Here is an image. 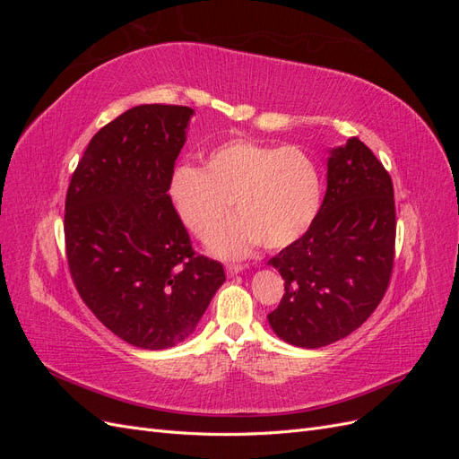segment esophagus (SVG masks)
Segmentation results:
<instances>
[{"label": "esophagus", "instance_id": "esophagus-1", "mask_svg": "<svg viewBox=\"0 0 459 459\" xmlns=\"http://www.w3.org/2000/svg\"><path fill=\"white\" fill-rule=\"evenodd\" d=\"M226 270H228L230 275H238V273H241L245 270V266H241V264H228Z\"/></svg>", "mask_w": 459, "mask_h": 459}]
</instances>
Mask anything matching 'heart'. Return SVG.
I'll list each match as a JSON object with an SVG mask.
<instances>
[{"label":"heart","instance_id":"1","mask_svg":"<svg viewBox=\"0 0 459 459\" xmlns=\"http://www.w3.org/2000/svg\"><path fill=\"white\" fill-rule=\"evenodd\" d=\"M169 193L182 224L201 239L226 218L233 201L239 214L214 231L208 247L239 258L260 243H297L319 214L324 182L317 164L297 147L228 140L208 152L204 169H174Z\"/></svg>","mask_w":459,"mask_h":459}]
</instances>
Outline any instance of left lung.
I'll return each instance as SVG.
<instances>
[{
    "instance_id": "8db88e82",
    "label": "left lung",
    "mask_w": 459,
    "mask_h": 459,
    "mask_svg": "<svg viewBox=\"0 0 459 459\" xmlns=\"http://www.w3.org/2000/svg\"><path fill=\"white\" fill-rule=\"evenodd\" d=\"M396 239L393 179L358 137L329 151L327 191L312 228L270 258L285 295L268 322L300 349L362 325L391 281Z\"/></svg>"
}]
</instances>
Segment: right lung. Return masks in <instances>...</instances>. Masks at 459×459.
Segmentation results:
<instances>
[{
    "instance_id": "right-lung-1",
    "label": "right lung",
    "mask_w": 459,
    "mask_h": 459,
    "mask_svg": "<svg viewBox=\"0 0 459 459\" xmlns=\"http://www.w3.org/2000/svg\"><path fill=\"white\" fill-rule=\"evenodd\" d=\"M195 110L137 105L97 132L65 203L66 260L100 322L137 349L162 351L195 331L226 281L195 255L169 195Z\"/></svg>"
}]
</instances>
